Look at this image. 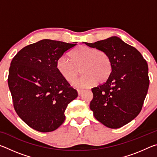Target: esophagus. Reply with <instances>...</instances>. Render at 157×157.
Instances as JSON below:
<instances>
[{
	"instance_id": "obj_1",
	"label": "esophagus",
	"mask_w": 157,
	"mask_h": 157,
	"mask_svg": "<svg viewBox=\"0 0 157 157\" xmlns=\"http://www.w3.org/2000/svg\"><path fill=\"white\" fill-rule=\"evenodd\" d=\"M84 92L83 90H81V89H78V95H81L82 94V93Z\"/></svg>"
}]
</instances>
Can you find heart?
<instances>
[{
	"label": "heart",
	"mask_w": 157,
	"mask_h": 157,
	"mask_svg": "<svg viewBox=\"0 0 157 157\" xmlns=\"http://www.w3.org/2000/svg\"><path fill=\"white\" fill-rule=\"evenodd\" d=\"M70 60L60 57L56 68L59 75L68 82H74L79 74L78 68L84 74L75 82L78 88H88L98 81L102 83L109 78L112 71L111 59L104 50L80 46L69 53Z\"/></svg>",
	"instance_id": "b5f03b06"
}]
</instances>
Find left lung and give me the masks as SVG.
I'll return each mask as SVG.
<instances>
[{"label":"left lung","mask_w":157,"mask_h":157,"mask_svg":"<svg viewBox=\"0 0 157 157\" xmlns=\"http://www.w3.org/2000/svg\"><path fill=\"white\" fill-rule=\"evenodd\" d=\"M84 44L109 55L112 71L104 84L91 89L90 109L106 127L117 129L139 115L148 91V66L139 50L111 36L94 44Z\"/></svg>","instance_id":"left-lung-1"}]
</instances>
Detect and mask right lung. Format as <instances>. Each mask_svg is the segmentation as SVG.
<instances>
[{"label":"right lung","instance_id":"add662e5","mask_svg":"<svg viewBox=\"0 0 157 157\" xmlns=\"http://www.w3.org/2000/svg\"><path fill=\"white\" fill-rule=\"evenodd\" d=\"M77 44L43 39L21 49L11 62L8 86L18 116L41 132L57 129L78 91L61 76L57 61Z\"/></svg>","mask_w":157,"mask_h":157}]
</instances>
